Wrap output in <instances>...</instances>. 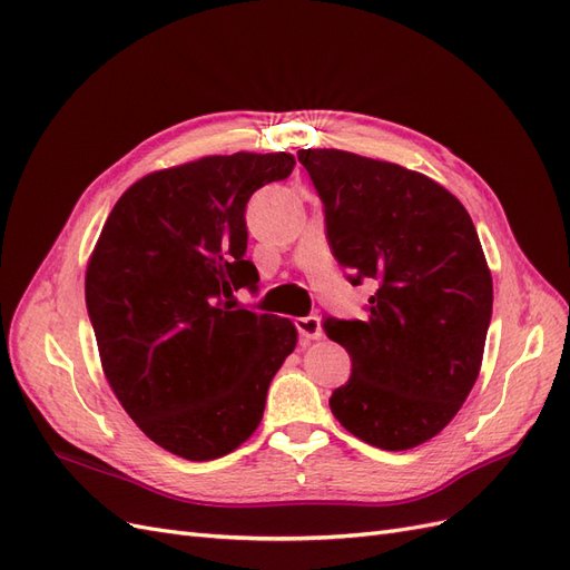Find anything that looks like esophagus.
Segmentation results:
<instances>
[{"instance_id": "1", "label": "esophagus", "mask_w": 570, "mask_h": 570, "mask_svg": "<svg viewBox=\"0 0 570 570\" xmlns=\"http://www.w3.org/2000/svg\"><path fill=\"white\" fill-rule=\"evenodd\" d=\"M297 331H299L302 340H321L323 337V327H321V321L316 316L297 318Z\"/></svg>"}]
</instances>
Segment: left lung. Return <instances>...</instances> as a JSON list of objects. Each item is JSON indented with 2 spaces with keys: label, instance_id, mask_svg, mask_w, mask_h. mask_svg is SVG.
<instances>
[{
  "label": "left lung",
  "instance_id": "8db88e82",
  "mask_svg": "<svg viewBox=\"0 0 570 570\" xmlns=\"http://www.w3.org/2000/svg\"><path fill=\"white\" fill-rule=\"evenodd\" d=\"M325 206L327 243L366 321H325L352 356L331 396L344 430L387 452L446 428L473 390L492 318V273L463 204L433 178L342 149H299Z\"/></svg>",
  "mask_w": 570,
  "mask_h": 570
}]
</instances>
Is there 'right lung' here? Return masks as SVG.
Returning a JSON list of instances; mask_svg holds the SVG:
<instances>
[{
	"label": "right lung",
	"mask_w": 570,
	"mask_h": 570,
	"mask_svg": "<svg viewBox=\"0 0 570 570\" xmlns=\"http://www.w3.org/2000/svg\"><path fill=\"white\" fill-rule=\"evenodd\" d=\"M295 168L287 151L202 157L147 174L111 209L85 271L101 371L142 433L187 461L235 452L297 347L289 318L239 308L256 289L245 206Z\"/></svg>",
	"instance_id": "1"
}]
</instances>
